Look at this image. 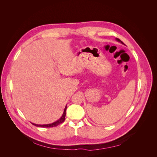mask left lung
<instances>
[{
	"label": "left lung",
	"mask_w": 157,
	"mask_h": 157,
	"mask_svg": "<svg viewBox=\"0 0 157 157\" xmlns=\"http://www.w3.org/2000/svg\"><path fill=\"white\" fill-rule=\"evenodd\" d=\"M116 40H117L118 42H121V43H122V44H124V43H123V42H122V41H121V40L120 39H116Z\"/></svg>",
	"instance_id": "8db88e82"
}]
</instances>
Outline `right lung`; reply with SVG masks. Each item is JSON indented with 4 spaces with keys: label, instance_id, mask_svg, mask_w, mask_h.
I'll return each mask as SVG.
<instances>
[{
    "label": "right lung",
    "instance_id": "add662e5",
    "mask_svg": "<svg viewBox=\"0 0 157 157\" xmlns=\"http://www.w3.org/2000/svg\"><path fill=\"white\" fill-rule=\"evenodd\" d=\"M67 106L66 105L65 107V109H64V111H63V113L62 116H61V117L59 118V120H58L57 121L52 123V124H34V123H32V124L35 125L36 126H38V127H42V128H51V127H54V126H57L58 125H59V124H61V123H62L63 122H64L65 121V115H66V109H67Z\"/></svg>",
    "mask_w": 157,
    "mask_h": 157
}]
</instances>
